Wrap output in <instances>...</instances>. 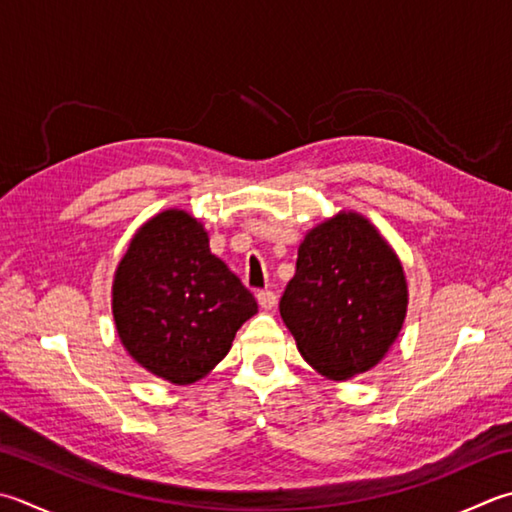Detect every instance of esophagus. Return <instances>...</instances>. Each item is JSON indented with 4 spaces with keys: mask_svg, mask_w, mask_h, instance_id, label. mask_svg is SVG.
<instances>
[{
    "mask_svg": "<svg viewBox=\"0 0 512 512\" xmlns=\"http://www.w3.org/2000/svg\"><path fill=\"white\" fill-rule=\"evenodd\" d=\"M257 304L262 306L264 310H273L275 304H277V295L273 293V290H259L257 293Z\"/></svg>",
    "mask_w": 512,
    "mask_h": 512,
    "instance_id": "esophagus-1",
    "label": "esophagus"
}]
</instances>
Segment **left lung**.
<instances>
[{
  "mask_svg": "<svg viewBox=\"0 0 512 512\" xmlns=\"http://www.w3.org/2000/svg\"><path fill=\"white\" fill-rule=\"evenodd\" d=\"M404 266L370 219L339 210L306 233L279 313L297 350L333 382L375 368L402 333Z\"/></svg>",
  "mask_w": 512,
  "mask_h": 512,
  "instance_id": "left-lung-1",
  "label": "left lung"
}]
</instances>
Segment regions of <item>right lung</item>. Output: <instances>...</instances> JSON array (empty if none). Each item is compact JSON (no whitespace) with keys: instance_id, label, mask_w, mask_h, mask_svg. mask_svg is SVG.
<instances>
[{"instance_id":"obj_1","label":"right lung","mask_w":512,"mask_h":512,"mask_svg":"<svg viewBox=\"0 0 512 512\" xmlns=\"http://www.w3.org/2000/svg\"><path fill=\"white\" fill-rule=\"evenodd\" d=\"M110 295L126 353L175 386L206 377L257 313L253 293L210 253L204 224L182 208L137 228Z\"/></svg>"}]
</instances>
